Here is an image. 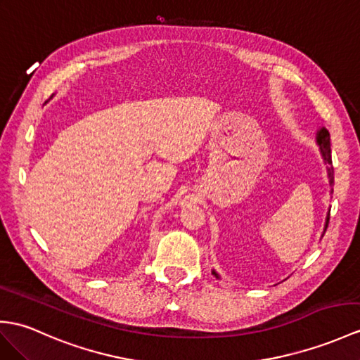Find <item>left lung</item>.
Here are the masks:
<instances>
[{"label":"left lung","instance_id":"left-lung-1","mask_svg":"<svg viewBox=\"0 0 360 360\" xmlns=\"http://www.w3.org/2000/svg\"><path fill=\"white\" fill-rule=\"evenodd\" d=\"M316 144L319 146V150H321V155H322V160L323 162L327 164V173H328V182H330V187H333L334 184V169H333V162H331V144H330V131L325 129V127H321L319 130H317L316 133ZM333 191V188H331ZM328 221H330V213L327 214V219H325V229H323V233L325 230H327L328 227ZM216 279H221L219 274L216 273L214 270L212 271Z\"/></svg>","mask_w":360,"mask_h":360}]
</instances>
